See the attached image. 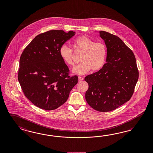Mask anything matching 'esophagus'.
<instances>
[{"mask_svg": "<svg viewBox=\"0 0 153 153\" xmlns=\"http://www.w3.org/2000/svg\"><path fill=\"white\" fill-rule=\"evenodd\" d=\"M78 79L79 80H83V79H84L83 77H82V76H78Z\"/></svg>", "mask_w": 153, "mask_h": 153, "instance_id": "34e87169", "label": "esophagus"}]
</instances>
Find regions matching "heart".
I'll return each instance as SVG.
<instances>
[{
  "label": "heart",
  "mask_w": 153,
  "mask_h": 153,
  "mask_svg": "<svg viewBox=\"0 0 153 153\" xmlns=\"http://www.w3.org/2000/svg\"><path fill=\"white\" fill-rule=\"evenodd\" d=\"M75 48L84 51L80 58V62L74 66L73 73L79 75L87 73L92 69L97 71L105 64L107 57V48L105 44L95 41L86 36H80L75 39ZM59 54L64 61L69 65L74 64L73 50L66 45H62L59 49Z\"/></svg>",
  "instance_id": "b5f03b06"
}]
</instances>
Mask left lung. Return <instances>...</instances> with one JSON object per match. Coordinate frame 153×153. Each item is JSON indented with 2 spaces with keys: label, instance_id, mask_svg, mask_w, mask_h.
Returning a JSON list of instances; mask_svg holds the SVG:
<instances>
[{
  "label": "left lung",
  "instance_id": "left-lung-1",
  "mask_svg": "<svg viewBox=\"0 0 153 153\" xmlns=\"http://www.w3.org/2000/svg\"><path fill=\"white\" fill-rule=\"evenodd\" d=\"M99 32L107 48L106 63L84 79L89 85L85 100L93 109L108 112L130 100L139 71L134 53L122 39L105 31Z\"/></svg>",
  "mask_w": 153,
  "mask_h": 153
}]
</instances>
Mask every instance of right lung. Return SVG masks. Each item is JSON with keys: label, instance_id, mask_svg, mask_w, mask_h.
Masks as SVG:
<instances>
[{"label": "right lung", "instance_id": "1", "mask_svg": "<svg viewBox=\"0 0 153 153\" xmlns=\"http://www.w3.org/2000/svg\"><path fill=\"white\" fill-rule=\"evenodd\" d=\"M75 32L51 30L39 34L25 48L19 60L18 79L25 96L45 110L63 105L78 82L77 75H69V68L59 49Z\"/></svg>", "mask_w": 153, "mask_h": 153}]
</instances>
